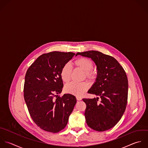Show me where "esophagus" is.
Wrapping results in <instances>:
<instances>
[{"label":"esophagus","instance_id":"1","mask_svg":"<svg viewBox=\"0 0 148 148\" xmlns=\"http://www.w3.org/2000/svg\"><path fill=\"white\" fill-rule=\"evenodd\" d=\"M76 98H77V100H78V101H79V100H82V98H81V97H79V96H77V97H76Z\"/></svg>","mask_w":148,"mask_h":148}]
</instances>
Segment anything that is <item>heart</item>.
<instances>
[{
  "instance_id": "obj_1",
  "label": "heart",
  "mask_w": 148,
  "mask_h": 148,
  "mask_svg": "<svg viewBox=\"0 0 148 148\" xmlns=\"http://www.w3.org/2000/svg\"><path fill=\"white\" fill-rule=\"evenodd\" d=\"M74 66L85 73L87 78L93 79L96 77V72L92 69L93 68V63L92 60L86 58H79L73 62ZM72 70L69 64H66L61 69L60 77L64 82H69L71 78ZM89 85L86 82L75 83L71 82L65 86V91L71 95L77 96H82L88 90Z\"/></svg>"
}]
</instances>
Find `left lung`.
Returning <instances> with one entry per match:
<instances>
[{"mask_svg":"<svg viewBox=\"0 0 148 148\" xmlns=\"http://www.w3.org/2000/svg\"><path fill=\"white\" fill-rule=\"evenodd\" d=\"M91 58L97 66L96 82L88 93L100 97L83 99L86 108L87 125L97 132L108 130L122 117L127 106L128 79L125 71L113 57L97 51L78 52L77 55Z\"/></svg>","mask_w":148,"mask_h":148,"instance_id":"8db88e82","label":"left lung"}]
</instances>
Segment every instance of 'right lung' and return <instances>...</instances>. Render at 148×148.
Wrapping results in <instances>:
<instances>
[{"label": "right lung", "mask_w": 148, "mask_h": 148, "mask_svg": "<svg viewBox=\"0 0 148 148\" xmlns=\"http://www.w3.org/2000/svg\"><path fill=\"white\" fill-rule=\"evenodd\" d=\"M75 55L58 51L42 54L26 71L24 99L34 122L46 132L63 130L77 103L73 95L58 96L63 87L61 69Z\"/></svg>", "instance_id": "obj_1"}]
</instances>
